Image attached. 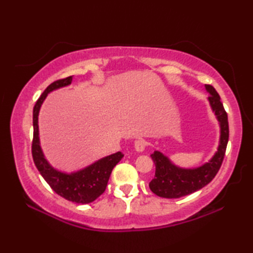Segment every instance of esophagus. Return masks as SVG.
<instances>
[{
	"mask_svg": "<svg viewBox=\"0 0 253 253\" xmlns=\"http://www.w3.org/2000/svg\"><path fill=\"white\" fill-rule=\"evenodd\" d=\"M147 146V142L143 139H138L135 141V150L137 152H142Z\"/></svg>",
	"mask_w": 253,
	"mask_h": 253,
	"instance_id": "34e87169",
	"label": "esophagus"
}]
</instances>
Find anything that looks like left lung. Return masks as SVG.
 Wrapping results in <instances>:
<instances>
[{
    "instance_id": "left-lung-1",
    "label": "left lung",
    "mask_w": 253,
    "mask_h": 253,
    "mask_svg": "<svg viewBox=\"0 0 253 253\" xmlns=\"http://www.w3.org/2000/svg\"><path fill=\"white\" fill-rule=\"evenodd\" d=\"M206 90L210 94L209 103L217 118L221 129L217 151L209 162L195 169L179 168L162 152L154 151L151 158L155 164V176L150 181L149 187L159 197L176 199L200 190L215 177L221 168L229 137L227 113L224 110L216 90L211 84H206Z\"/></svg>"
}]
</instances>
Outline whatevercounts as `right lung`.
Listing matches in <instances>:
<instances>
[{
	"label": "right lung",
	"mask_w": 253,
	"mask_h": 253,
	"mask_svg": "<svg viewBox=\"0 0 253 253\" xmlns=\"http://www.w3.org/2000/svg\"><path fill=\"white\" fill-rule=\"evenodd\" d=\"M72 80L73 76H69L52 83L36 102L34 107V140H32L31 151L38 170L58 196L65 198L68 201L85 204L93 202L105 191L112 170L123 159L124 154L116 152L107 155L87 168L73 173L58 170L47 162L40 146L39 125H38L40 107L47 94L56 89L69 85L72 84Z\"/></svg>",
	"instance_id": "add662e5"
}]
</instances>
